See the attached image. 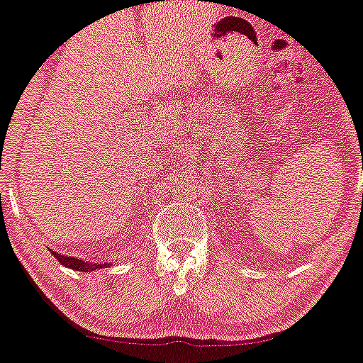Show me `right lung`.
Masks as SVG:
<instances>
[{
  "label": "right lung",
  "mask_w": 363,
  "mask_h": 363,
  "mask_svg": "<svg viewBox=\"0 0 363 363\" xmlns=\"http://www.w3.org/2000/svg\"><path fill=\"white\" fill-rule=\"evenodd\" d=\"M49 251H51L52 256L56 257V259L60 261L61 264H65L66 268L74 269V272H82V273L95 272V269L107 268V266L111 264V262H91V261L78 259V257H73V256H62V254L56 252V251H54V249H49Z\"/></svg>",
  "instance_id": "obj_1"
}]
</instances>
